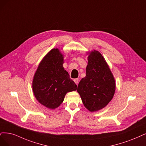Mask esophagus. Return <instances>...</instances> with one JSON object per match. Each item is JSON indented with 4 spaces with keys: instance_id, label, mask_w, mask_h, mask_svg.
Segmentation results:
<instances>
[{
    "instance_id": "1",
    "label": "esophagus",
    "mask_w": 146,
    "mask_h": 146,
    "mask_svg": "<svg viewBox=\"0 0 146 146\" xmlns=\"http://www.w3.org/2000/svg\"><path fill=\"white\" fill-rule=\"evenodd\" d=\"M74 82H75V84H76L77 85H78V83H79V79H78V78H76V79H74Z\"/></svg>"
}]
</instances>
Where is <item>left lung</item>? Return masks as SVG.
Instances as JSON below:
<instances>
[{
  "mask_svg": "<svg viewBox=\"0 0 146 146\" xmlns=\"http://www.w3.org/2000/svg\"><path fill=\"white\" fill-rule=\"evenodd\" d=\"M115 90V80L105 59L98 51L91 52L86 76L80 80L77 89L84 106L91 112L104 108Z\"/></svg>",
  "mask_w": 146,
  "mask_h": 146,
  "instance_id": "8db88e82",
  "label": "left lung"
}]
</instances>
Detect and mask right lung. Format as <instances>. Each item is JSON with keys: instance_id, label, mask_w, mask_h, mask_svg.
<instances>
[{"instance_id": "1", "label": "right lung", "mask_w": 146, "mask_h": 146, "mask_svg": "<svg viewBox=\"0 0 146 146\" xmlns=\"http://www.w3.org/2000/svg\"><path fill=\"white\" fill-rule=\"evenodd\" d=\"M62 64V55L53 48L42 59L34 75L32 89L35 98L49 109L58 107L67 92L77 89Z\"/></svg>"}]
</instances>
